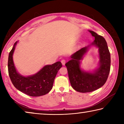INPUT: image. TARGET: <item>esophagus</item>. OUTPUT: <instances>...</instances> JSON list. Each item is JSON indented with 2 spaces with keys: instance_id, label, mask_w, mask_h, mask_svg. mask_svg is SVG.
<instances>
[{
  "instance_id": "obj_1",
  "label": "esophagus",
  "mask_w": 124,
  "mask_h": 124,
  "mask_svg": "<svg viewBox=\"0 0 124 124\" xmlns=\"http://www.w3.org/2000/svg\"><path fill=\"white\" fill-rule=\"evenodd\" d=\"M61 63H62V64L63 65H64L65 64H66V60H61Z\"/></svg>"
}]
</instances>
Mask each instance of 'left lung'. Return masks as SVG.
<instances>
[{
  "label": "left lung",
  "mask_w": 124,
  "mask_h": 124,
  "mask_svg": "<svg viewBox=\"0 0 124 124\" xmlns=\"http://www.w3.org/2000/svg\"><path fill=\"white\" fill-rule=\"evenodd\" d=\"M89 32L95 38L91 45H95L98 48L100 67L93 73L83 72L80 70V60L87 51V47L75 52L71 57L72 59L66 64L71 86L77 91L82 93L93 91L101 87L108 79L110 69V54L106 40L93 31Z\"/></svg>",
  "instance_id": "1"
}]
</instances>
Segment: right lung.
I'll use <instances>...</instances> for the list:
<instances>
[{
    "instance_id": "add662e5",
    "label": "right lung",
    "mask_w": 124,
    "mask_h": 124,
    "mask_svg": "<svg viewBox=\"0 0 124 124\" xmlns=\"http://www.w3.org/2000/svg\"><path fill=\"white\" fill-rule=\"evenodd\" d=\"M17 42L10 51L8 58V72L12 84L17 89L33 97L44 95L51 91L56 74L61 68V62L58 61L43 67L37 74L24 77L17 72L14 66L12 54Z\"/></svg>"
}]
</instances>
